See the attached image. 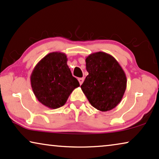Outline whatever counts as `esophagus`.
<instances>
[{
	"label": "esophagus",
	"mask_w": 159,
	"mask_h": 159,
	"mask_svg": "<svg viewBox=\"0 0 159 159\" xmlns=\"http://www.w3.org/2000/svg\"><path fill=\"white\" fill-rule=\"evenodd\" d=\"M78 81H79L80 84H82L84 82V78H79V79H78Z\"/></svg>",
	"instance_id": "1"
}]
</instances>
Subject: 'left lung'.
Returning <instances> with one entry per match:
<instances>
[{"instance_id":"left-lung-1","label":"left lung","mask_w":159,"mask_h":159,"mask_svg":"<svg viewBox=\"0 0 159 159\" xmlns=\"http://www.w3.org/2000/svg\"><path fill=\"white\" fill-rule=\"evenodd\" d=\"M89 73L81 89L90 103L101 111L114 108L122 99L127 77L119 62L104 52L91 53L85 59Z\"/></svg>"}]
</instances>
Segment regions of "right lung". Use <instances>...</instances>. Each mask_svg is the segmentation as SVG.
Returning a JSON list of instances; mask_svg holds the SVG:
<instances>
[{
	"instance_id": "right-lung-1",
	"label": "right lung",
	"mask_w": 159,
	"mask_h": 159,
	"mask_svg": "<svg viewBox=\"0 0 159 159\" xmlns=\"http://www.w3.org/2000/svg\"><path fill=\"white\" fill-rule=\"evenodd\" d=\"M30 81L37 99L52 109L64 106L80 86L67 65L66 54L61 52L50 53L43 58L34 66Z\"/></svg>"
}]
</instances>
